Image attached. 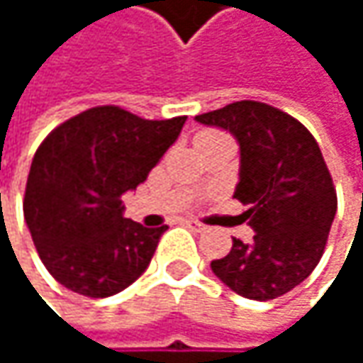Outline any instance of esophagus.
<instances>
[{"label": "esophagus", "mask_w": 363, "mask_h": 363, "mask_svg": "<svg viewBox=\"0 0 363 363\" xmlns=\"http://www.w3.org/2000/svg\"><path fill=\"white\" fill-rule=\"evenodd\" d=\"M182 225H184V227H189V229H195V231H203V229H206L199 220H193V218H184V220H182Z\"/></svg>", "instance_id": "esophagus-1"}]
</instances>
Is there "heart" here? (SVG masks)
Masks as SVG:
<instances>
[{
  "label": "heart",
  "instance_id": "obj_1",
  "mask_svg": "<svg viewBox=\"0 0 363 363\" xmlns=\"http://www.w3.org/2000/svg\"><path fill=\"white\" fill-rule=\"evenodd\" d=\"M214 134H218V132H201L197 138H203V136H214Z\"/></svg>",
  "mask_w": 363,
  "mask_h": 363
}]
</instances>
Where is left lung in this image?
Instances as JSON below:
<instances>
[{"mask_svg": "<svg viewBox=\"0 0 363 363\" xmlns=\"http://www.w3.org/2000/svg\"><path fill=\"white\" fill-rule=\"evenodd\" d=\"M229 130L240 143V182L233 197L254 229L246 244L210 267L240 296L277 298L318 267L336 214V189L313 134L292 115L256 101L195 115Z\"/></svg>", "mask_w": 363, "mask_h": 363, "instance_id": "1", "label": "left lung"}]
</instances>
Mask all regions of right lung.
<instances>
[{
	"label": "right lung",
	"instance_id": "obj_1",
	"mask_svg": "<svg viewBox=\"0 0 363 363\" xmlns=\"http://www.w3.org/2000/svg\"><path fill=\"white\" fill-rule=\"evenodd\" d=\"M186 117L143 119L94 107L52 130L35 151L25 220L37 254L65 288L107 298L149 267L162 233L123 218L121 195L147 181Z\"/></svg>",
	"mask_w": 363,
	"mask_h": 363
}]
</instances>
